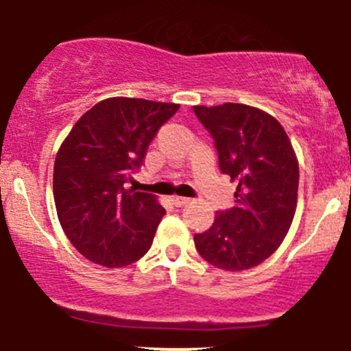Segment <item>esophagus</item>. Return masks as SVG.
I'll return each mask as SVG.
<instances>
[{"mask_svg": "<svg viewBox=\"0 0 351 351\" xmlns=\"http://www.w3.org/2000/svg\"><path fill=\"white\" fill-rule=\"evenodd\" d=\"M171 204L175 205V207H183V205L189 204V198H185V197H171Z\"/></svg>", "mask_w": 351, "mask_h": 351, "instance_id": "34e87169", "label": "esophagus"}]
</instances>
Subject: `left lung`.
I'll return each instance as SVG.
<instances>
[{
  "label": "left lung",
  "mask_w": 351,
  "mask_h": 351,
  "mask_svg": "<svg viewBox=\"0 0 351 351\" xmlns=\"http://www.w3.org/2000/svg\"><path fill=\"white\" fill-rule=\"evenodd\" d=\"M214 139L219 169L238 183L234 207L193 236L205 261L229 271L263 263L284 241L297 207L299 165L277 119L241 104L193 107Z\"/></svg>",
  "instance_id": "1"
}]
</instances>
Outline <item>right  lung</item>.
<instances>
[{"instance_id": "add662e5", "label": "right lung", "mask_w": 351, "mask_h": 351, "mask_svg": "<svg viewBox=\"0 0 351 351\" xmlns=\"http://www.w3.org/2000/svg\"><path fill=\"white\" fill-rule=\"evenodd\" d=\"M180 105L108 98L76 122L56 156L54 200L69 241L93 263L120 268L153 244L165 207L125 190L147 146Z\"/></svg>"}]
</instances>
